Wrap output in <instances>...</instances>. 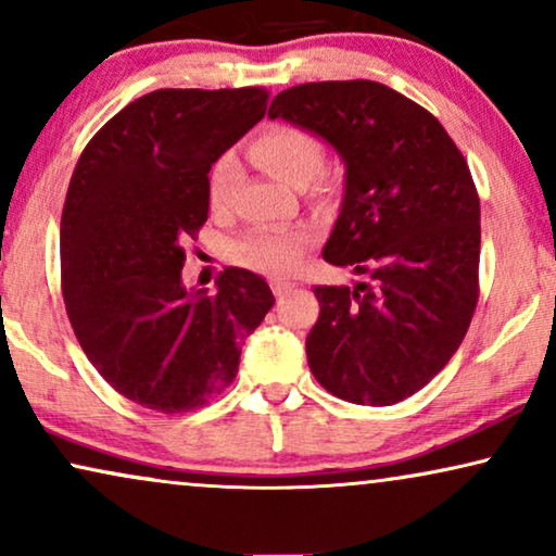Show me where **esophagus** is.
Here are the masks:
<instances>
[{"mask_svg": "<svg viewBox=\"0 0 556 556\" xmlns=\"http://www.w3.org/2000/svg\"><path fill=\"white\" fill-rule=\"evenodd\" d=\"M295 291V283H288V280H273V293H276L278 301H283L286 295Z\"/></svg>", "mask_w": 556, "mask_h": 556, "instance_id": "esophagus-1", "label": "esophagus"}]
</instances>
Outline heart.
<instances>
[{
  "mask_svg": "<svg viewBox=\"0 0 556 556\" xmlns=\"http://www.w3.org/2000/svg\"><path fill=\"white\" fill-rule=\"evenodd\" d=\"M250 154L270 177L288 187H306L321 172L324 147L314 134L303 131L291 124H276L263 128L261 136L250 147ZM235 181H238V159L223 154L212 164L207 177V204L219 215L230 204ZM311 245V232L306 230H280V227H263L250 230L242 238L230 242L232 263L242 268L265 273V276H288L299 268L303 253Z\"/></svg>",
  "mask_w": 556,
  "mask_h": 556,
  "instance_id": "obj_1",
  "label": "heart"
}]
</instances>
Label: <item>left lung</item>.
<instances>
[{
	"label": "left lung",
	"instance_id": "obj_1",
	"mask_svg": "<svg viewBox=\"0 0 556 556\" xmlns=\"http://www.w3.org/2000/svg\"><path fill=\"white\" fill-rule=\"evenodd\" d=\"M270 118L324 136L346 164L324 261L364 283L316 286L306 337L318 384L354 405H394L458 352L478 303L481 202L443 124L375 80L303 83Z\"/></svg>",
	"mask_w": 556,
	"mask_h": 556
}]
</instances>
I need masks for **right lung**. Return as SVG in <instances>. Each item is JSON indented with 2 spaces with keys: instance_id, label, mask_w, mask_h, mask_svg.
<instances>
[{
  "instance_id": "1",
  "label": "right lung",
  "mask_w": 556,
  "mask_h": 556,
  "mask_svg": "<svg viewBox=\"0 0 556 556\" xmlns=\"http://www.w3.org/2000/svg\"><path fill=\"white\" fill-rule=\"evenodd\" d=\"M268 109L265 88H162L83 149L60 219V283L83 352L156 413H189L232 384L273 308L268 283L225 268L217 293L181 286L185 242L207 223L212 164Z\"/></svg>"
}]
</instances>
